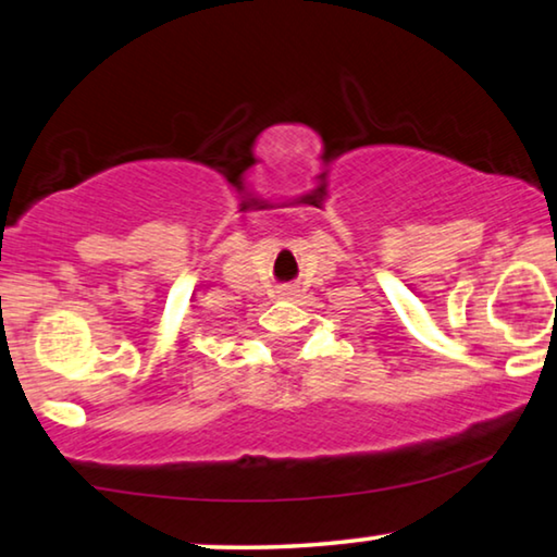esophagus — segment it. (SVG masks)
Wrapping results in <instances>:
<instances>
[{"instance_id":"34e87169","label":"esophagus","mask_w":557,"mask_h":557,"mask_svg":"<svg viewBox=\"0 0 557 557\" xmlns=\"http://www.w3.org/2000/svg\"><path fill=\"white\" fill-rule=\"evenodd\" d=\"M297 293H300V289H297V287H282L280 289V295L287 297V300H289V297H297Z\"/></svg>"}]
</instances>
